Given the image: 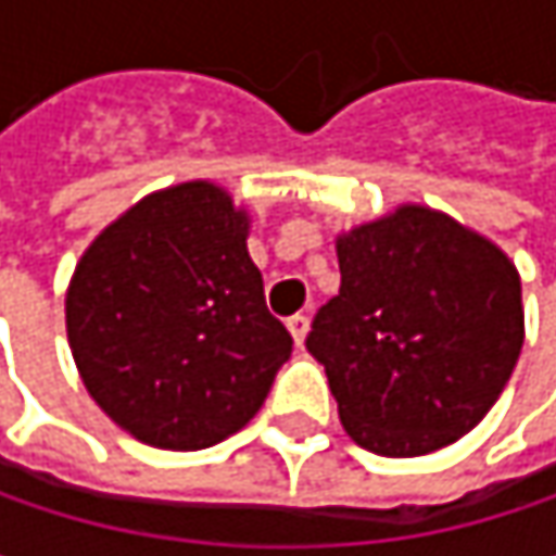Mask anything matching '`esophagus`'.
Instances as JSON below:
<instances>
[{"label":"esophagus","mask_w":556,"mask_h":556,"mask_svg":"<svg viewBox=\"0 0 556 556\" xmlns=\"http://www.w3.org/2000/svg\"><path fill=\"white\" fill-rule=\"evenodd\" d=\"M286 328H289L295 348H302V341H305V334H308V318H305V315H292V318L286 321Z\"/></svg>","instance_id":"34e87169"}]
</instances>
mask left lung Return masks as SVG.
I'll return each instance as SVG.
<instances>
[{"label":"left lung","mask_w":556,"mask_h":556,"mask_svg":"<svg viewBox=\"0 0 556 556\" xmlns=\"http://www.w3.org/2000/svg\"><path fill=\"white\" fill-rule=\"evenodd\" d=\"M341 292L305 338L351 441L421 457L483 421L525 344L508 254L451 215L405 202L334 238Z\"/></svg>","instance_id":"left-lung-1"}]
</instances>
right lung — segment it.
<instances>
[{
    "label": "right lung",
    "mask_w": 556,
    "mask_h": 556,
    "mask_svg": "<svg viewBox=\"0 0 556 556\" xmlns=\"http://www.w3.org/2000/svg\"><path fill=\"white\" fill-rule=\"evenodd\" d=\"M251 215L192 179L122 212L66 286V341L96 405L131 438L202 451L264 405L292 338L264 305Z\"/></svg>",
    "instance_id": "add662e5"
}]
</instances>
